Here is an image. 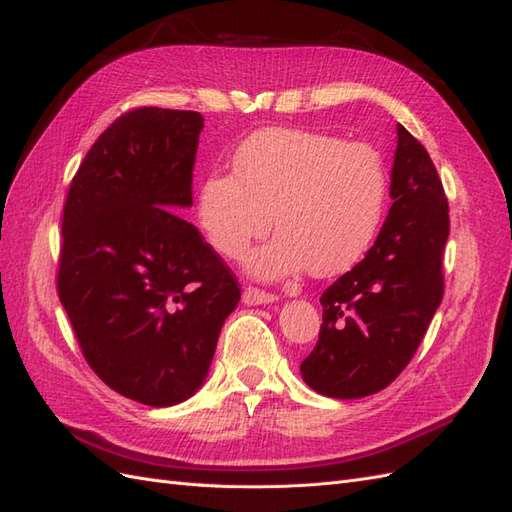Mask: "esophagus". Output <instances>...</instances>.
<instances>
[{
  "mask_svg": "<svg viewBox=\"0 0 512 512\" xmlns=\"http://www.w3.org/2000/svg\"><path fill=\"white\" fill-rule=\"evenodd\" d=\"M242 300H244V304H268V302H274L276 296L270 294V291L248 285L242 291Z\"/></svg>",
  "mask_w": 512,
  "mask_h": 512,
  "instance_id": "esophagus-1",
  "label": "esophagus"
}]
</instances>
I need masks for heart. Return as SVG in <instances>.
<instances>
[{"instance_id":"heart-1","label":"heart","mask_w":512,"mask_h":512,"mask_svg":"<svg viewBox=\"0 0 512 512\" xmlns=\"http://www.w3.org/2000/svg\"><path fill=\"white\" fill-rule=\"evenodd\" d=\"M388 178L369 143L306 128H270L246 139L233 171L199 186V223L218 255L240 259L274 225L281 231L251 268L276 276L309 266L332 276L367 253L384 216Z\"/></svg>"}]
</instances>
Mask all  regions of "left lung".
I'll return each instance as SVG.
<instances>
[{
	"label": "left lung",
	"instance_id": "8db88e82",
	"mask_svg": "<svg viewBox=\"0 0 512 512\" xmlns=\"http://www.w3.org/2000/svg\"><path fill=\"white\" fill-rule=\"evenodd\" d=\"M392 206L360 264L319 302V339L300 364L304 382L332 399L369 397L410 364L444 296L448 199L429 152L397 126Z\"/></svg>",
	"mask_w": 512,
	"mask_h": 512
}]
</instances>
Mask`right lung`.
Here are the masks:
<instances>
[{
  "mask_svg": "<svg viewBox=\"0 0 512 512\" xmlns=\"http://www.w3.org/2000/svg\"><path fill=\"white\" fill-rule=\"evenodd\" d=\"M203 118L135 107L85 154L62 216L57 296L90 369L152 407L203 384L240 283L195 225L169 208L193 203Z\"/></svg>",
  "mask_w": 512,
  "mask_h": 512,
  "instance_id": "obj_1",
  "label": "right lung"
}]
</instances>
